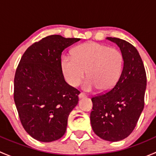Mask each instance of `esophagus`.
Segmentation results:
<instances>
[{
    "label": "esophagus",
    "instance_id": "esophagus-1",
    "mask_svg": "<svg viewBox=\"0 0 156 156\" xmlns=\"http://www.w3.org/2000/svg\"><path fill=\"white\" fill-rule=\"evenodd\" d=\"M86 95L84 94V93H80L79 94H78V97L79 98H84V97H85Z\"/></svg>",
    "mask_w": 156,
    "mask_h": 156
}]
</instances>
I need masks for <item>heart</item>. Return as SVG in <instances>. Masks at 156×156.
<instances>
[{"label": "heart", "mask_w": 156, "mask_h": 156, "mask_svg": "<svg viewBox=\"0 0 156 156\" xmlns=\"http://www.w3.org/2000/svg\"><path fill=\"white\" fill-rule=\"evenodd\" d=\"M123 62V56L117 49L90 41L74 49L72 57L62 56L61 68L71 86H78L86 71L87 79L83 84L85 90L98 88L100 91H108L114 87L120 78Z\"/></svg>", "instance_id": "heart-1"}]
</instances>
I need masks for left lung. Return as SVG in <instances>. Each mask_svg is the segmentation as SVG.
<instances>
[{"label": "left lung", "instance_id": "1", "mask_svg": "<svg viewBox=\"0 0 156 156\" xmlns=\"http://www.w3.org/2000/svg\"><path fill=\"white\" fill-rule=\"evenodd\" d=\"M115 43L123 56L120 78L112 89L93 97L90 123L94 133L111 142L128 136L136 127L144 107L146 75L142 59L131 44L108 37Z\"/></svg>", "mask_w": 156, "mask_h": 156}]
</instances>
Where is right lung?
Wrapping results in <instances>:
<instances>
[{"label":"right lung","mask_w":156,"mask_h":156,"mask_svg":"<svg viewBox=\"0 0 156 156\" xmlns=\"http://www.w3.org/2000/svg\"><path fill=\"white\" fill-rule=\"evenodd\" d=\"M80 38L58 34L44 37L22 56L14 78V101L26 131L41 142H52L66 133L69 113L79 90L66 82L61 55Z\"/></svg>","instance_id":"1"}]
</instances>
